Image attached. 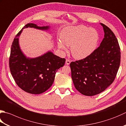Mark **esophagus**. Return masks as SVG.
I'll return each mask as SVG.
<instances>
[{
    "label": "esophagus",
    "mask_w": 126,
    "mask_h": 126,
    "mask_svg": "<svg viewBox=\"0 0 126 126\" xmlns=\"http://www.w3.org/2000/svg\"><path fill=\"white\" fill-rule=\"evenodd\" d=\"M70 62H71L70 60H68V59H66V62H65V64H67V65H69V64L70 63Z\"/></svg>",
    "instance_id": "1"
}]
</instances>
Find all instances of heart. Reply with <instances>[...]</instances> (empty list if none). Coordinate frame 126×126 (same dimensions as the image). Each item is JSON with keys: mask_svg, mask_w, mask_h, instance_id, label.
<instances>
[{"mask_svg": "<svg viewBox=\"0 0 126 126\" xmlns=\"http://www.w3.org/2000/svg\"><path fill=\"white\" fill-rule=\"evenodd\" d=\"M60 38L62 41L58 42L59 48L66 51L65 45L71 46V53L74 57L82 59L94 51L99 41V34L94 28L79 25L63 29Z\"/></svg>", "mask_w": 126, "mask_h": 126, "instance_id": "heart-1", "label": "heart"}]
</instances>
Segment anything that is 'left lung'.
I'll return each instance as SVG.
<instances>
[{
  "label": "left lung",
  "mask_w": 126,
  "mask_h": 126,
  "mask_svg": "<svg viewBox=\"0 0 126 126\" xmlns=\"http://www.w3.org/2000/svg\"><path fill=\"white\" fill-rule=\"evenodd\" d=\"M104 38L100 46L86 58L71 62V78L75 87L81 94H99L114 82L120 65L121 52L114 33L100 23Z\"/></svg>",
  "instance_id": "1"
}]
</instances>
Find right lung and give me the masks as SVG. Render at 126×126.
Here are the masks:
<instances>
[{
	"mask_svg": "<svg viewBox=\"0 0 126 126\" xmlns=\"http://www.w3.org/2000/svg\"><path fill=\"white\" fill-rule=\"evenodd\" d=\"M31 27L46 30L48 27H39L28 23L17 34L12 42L9 67L14 79L19 88L31 94H38L45 92L52 85L57 71L65 62L62 58L48 52L35 58H27L19 47L18 37L24 28Z\"/></svg>",
	"mask_w": 126,
	"mask_h": 126,
	"instance_id": "obj_1",
	"label": "right lung"
}]
</instances>
